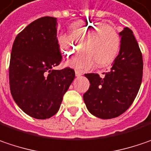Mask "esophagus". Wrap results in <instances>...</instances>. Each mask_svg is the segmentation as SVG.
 Segmentation results:
<instances>
[{"mask_svg":"<svg viewBox=\"0 0 151 151\" xmlns=\"http://www.w3.org/2000/svg\"><path fill=\"white\" fill-rule=\"evenodd\" d=\"M76 76H82V72L79 71V70H76Z\"/></svg>","mask_w":151,"mask_h":151,"instance_id":"34e87169","label":"esophagus"}]
</instances>
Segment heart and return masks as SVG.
Returning <instances> with one entry per match:
<instances>
[{"label": "heart", "mask_w": 151, "mask_h": 151, "mask_svg": "<svg viewBox=\"0 0 151 151\" xmlns=\"http://www.w3.org/2000/svg\"><path fill=\"white\" fill-rule=\"evenodd\" d=\"M69 30L70 35H57V44L62 54L71 56L80 41H82L83 51L69 59L67 65L78 70H87L97 63L99 66L111 64L117 56L121 38L112 26L99 21L78 20L70 24Z\"/></svg>", "instance_id": "heart-1"}]
</instances>
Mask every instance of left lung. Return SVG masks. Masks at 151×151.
<instances>
[{"label": "left lung", "instance_id": "left-lung-1", "mask_svg": "<svg viewBox=\"0 0 151 151\" xmlns=\"http://www.w3.org/2000/svg\"><path fill=\"white\" fill-rule=\"evenodd\" d=\"M119 54L109 72L85 74L89 89L83 99L91 114L101 119L121 116L128 109L139 93L143 77V58L132 31L127 27L120 32Z\"/></svg>", "mask_w": 151, "mask_h": 151}]
</instances>
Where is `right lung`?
<instances>
[{
	"label": "right lung",
	"mask_w": 151,
	"mask_h": 151,
	"mask_svg": "<svg viewBox=\"0 0 151 151\" xmlns=\"http://www.w3.org/2000/svg\"><path fill=\"white\" fill-rule=\"evenodd\" d=\"M57 19L42 17L19 33L13 42L9 84L15 103L28 116L47 119L58 111L75 78L69 67L53 70L62 61L57 44Z\"/></svg>",
	"instance_id": "add662e5"
}]
</instances>
